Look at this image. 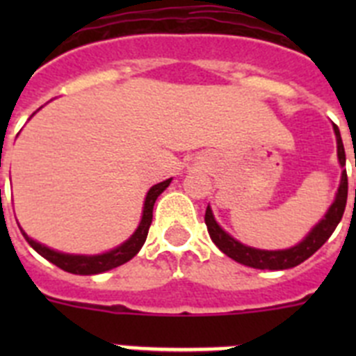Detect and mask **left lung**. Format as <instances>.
Wrapping results in <instances>:
<instances>
[{
	"instance_id": "8db88e82",
	"label": "left lung",
	"mask_w": 356,
	"mask_h": 356,
	"mask_svg": "<svg viewBox=\"0 0 356 356\" xmlns=\"http://www.w3.org/2000/svg\"><path fill=\"white\" fill-rule=\"evenodd\" d=\"M333 131H335V139H337V159L342 168L341 184H339L337 194L335 200L326 210L319 222L314 226L301 242H298L296 246L287 248V250H257V248L246 246L234 238L229 234H226L225 229L219 226V222L213 217L210 205L207 207L205 212V225L209 228V235L212 242L216 244L226 257L234 259L235 262L242 264V266L253 267V269H269V271H282V269H291V267L300 266L301 262L312 257L317 250L330 238L333 234V229L337 228L341 222L342 213L346 209V201H348V175H346V151L344 144L341 139V131L333 124ZM356 168V160H355ZM356 196V191H355Z\"/></svg>"
}]
</instances>
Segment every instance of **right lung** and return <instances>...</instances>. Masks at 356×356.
Segmentation results:
<instances>
[{"label": "right lung", "instance_id": "obj_1", "mask_svg": "<svg viewBox=\"0 0 356 356\" xmlns=\"http://www.w3.org/2000/svg\"><path fill=\"white\" fill-rule=\"evenodd\" d=\"M172 178L165 181H160V184L153 185V187L147 191L146 200H144V207H143V217H140V222L137 226V229L134 232L128 241H124L122 244H119L118 248L114 250L105 251V253L99 254H71V253H62V251L51 250V248L44 246L40 242L33 241L31 237H28L24 234V229L21 228L23 232L24 238L30 244L40 257H44L46 260H49L51 264H55L56 267H60L64 271L72 273V275H99V273L110 271V269H114V267L122 266V264H127L128 260H131L135 254L139 253L140 248L144 246V242H146L147 232H149L151 226V219H153V207H155V201L160 194L169 187Z\"/></svg>", "mask_w": 356, "mask_h": 356}]
</instances>
